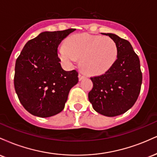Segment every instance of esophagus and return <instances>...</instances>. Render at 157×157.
<instances>
[{"mask_svg": "<svg viewBox=\"0 0 157 157\" xmlns=\"http://www.w3.org/2000/svg\"><path fill=\"white\" fill-rule=\"evenodd\" d=\"M78 77H79V80L81 81V80H82V79L84 78L85 76H84V75H82V74H79V75H78Z\"/></svg>", "mask_w": 157, "mask_h": 157, "instance_id": "esophagus-1", "label": "esophagus"}]
</instances>
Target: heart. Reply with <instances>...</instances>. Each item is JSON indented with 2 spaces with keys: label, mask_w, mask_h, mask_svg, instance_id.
Returning a JSON list of instances; mask_svg holds the SVG:
<instances>
[{
  "label": "heart",
  "mask_w": 157,
  "mask_h": 157,
  "mask_svg": "<svg viewBox=\"0 0 157 157\" xmlns=\"http://www.w3.org/2000/svg\"><path fill=\"white\" fill-rule=\"evenodd\" d=\"M59 57L68 67L75 66L81 58V68L84 72L99 75L106 72L116 63L118 46L108 37L79 34L70 37L58 50Z\"/></svg>",
  "instance_id": "heart-1"
}]
</instances>
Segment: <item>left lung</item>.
<instances>
[{
    "instance_id": "left-lung-1",
    "label": "left lung",
    "mask_w": 157,
    "mask_h": 157,
    "mask_svg": "<svg viewBox=\"0 0 157 157\" xmlns=\"http://www.w3.org/2000/svg\"><path fill=\"white\" fill-rule=\"evenodd\" d=\"M109 36L118 46V57L109 71L91 77L93 88L89 93L93 109L106 117L122 114L134 105L142 81L139 57L130 43L112 33Z\"/></svg>"
}]
</instances>
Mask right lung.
I'll use <instances>...</instances> for the list:
<instances>
[{"label":"right lung","instance_id":"right-lung-1","mask_svg":"<svg viewBox=\"0 0 157 157\" xmlns=\"http://www.w3.org/2000/svg\"><path fill=\"white\" fill-rule=\"evenodd\" d=\"M75 30L41 32L26 43L16 60V94L32 115L49 117L61 112L70 90L78 82L77 71L63 69L57 56L59 44Z\"/></svg>","mask_w":157,"mask_h":157}]
</instances>
